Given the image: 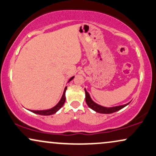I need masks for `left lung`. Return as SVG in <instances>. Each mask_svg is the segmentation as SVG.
Here are the masks:
<instances>
[{"label":"left lung","instance_id":"1","mask_svg":"<svg viewBox=\"0 0 156 156\" xmlns=\"http://www.w3.org/2000/svg\"><path fill=\"white\" fill-rule=\"evenodd\" d=\"M84 91H85V94H86V103L88 106L92 110H94V112L100 113V114H112V113L116 112L117 111L120 110V109L123 108L124 107L126 106L129 104L130 103H126L125 105H117V106H114V107H104L102 106V105L98 104L95 102H94L91 98L90 95H89V92H87V89L84 88Z\"/></svg>","mask_w":156,"mask_h":156}]
</instances>
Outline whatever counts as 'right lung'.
Instances as JSON below:
<instances>
[{"label":"right lung","mask_w":156,"mask_h":156,"mask_svg":"<svg viewBox=\"0 0 156 156\" xmlns=\"http://www.w3.org/2000/svg\"><path fill=\"white\" fill-rule=\"evenodd\" d=\"M75 76H73L72 78H70L68 80L67 83H69V81H71L73 78H74ZM67 87H66L65 88H64V92H63V94H62V98H61L60 101H58V103H57L56 105H55V106H53V108H49V109H45V110H29L30 112L34 113V114H39V115H44V116H48V115H52V114H54L58 112L59 109L62 108V106H63L64 102H65V100H66V97H65V93H66V90H67Z\"/></svg>","instance_id":"right-lung-1"}]
</instances>
